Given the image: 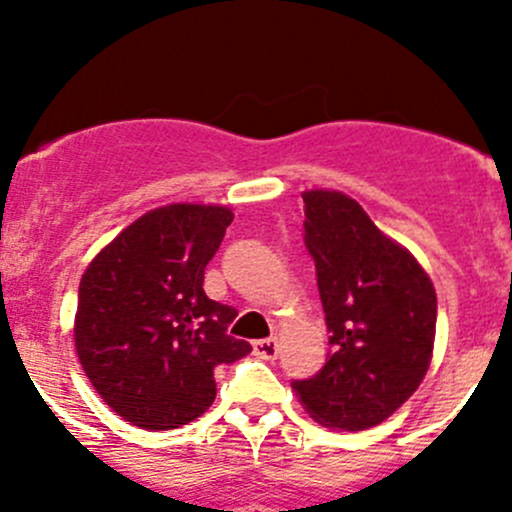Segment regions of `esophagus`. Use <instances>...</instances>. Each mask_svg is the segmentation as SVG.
I'll return each mask as SVG.
<instances>
[{
  "label": "esophagus",
  "instance_id": "1",
  "mask_svg": "<svg viewBox=\"0 0 512 512\" xmlns=\"http://www.w3.org/2000/svg\"><path fill=\"white\" fill-rule=\"evenodd\" d=\"M255 354L265 361H275L280 356V344H277V339H260V342H255Z\"/></svg>",
  "mask_w": 512,
  "mask_h": 512
}]
</instances>
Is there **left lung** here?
Masks as SVG:
<instances>
[{
    "label": "left lung",
    "instance_id": "8db88e82",
    "mask_svg": "<svg viewBox=\"0 0 512 512\" xmlns=\"http://www.w3.org/2000/svg\"><path fill=\"white\" fill-rule=\"evenodd\" d=\"M304 245L317 267L329 329L327 364L292 381L314 421L364 431L386 421L426 376L436 289L406 247L337 190H307Z\"/></svg>",
    "mask_w": 512,
    "mask_h": 512
}]
</instances>
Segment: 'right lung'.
Returning <instances> with one entry per match:
<instances>
[{
	"instance_id": "1",
	"label": "right lung",
	"mask_w": 512,
	"mask_h": 512,
	"mask_svg": "<svg viewBox=\"0 0 512 512\" xmlns=\"http://www.w3.org/2000/svg\"><path fill=\"white\" fill-rule=\"evenodd\" d=\"M235 215L173 203L108 242L79 285L74 342L118 416L146 431L195 421L215 401V366L252 352L227 334L237 312L205 294V267Z\"/></svg>"
}]
</instances>
